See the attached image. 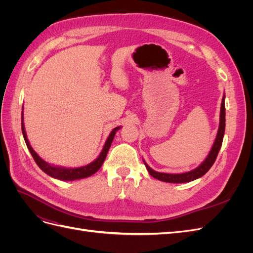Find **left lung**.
<instances>
[{"label":"left lung","mask_w":253,"mask_h":253,"mask_svg":"<svg viewBox=\"0 0 253 253\" xmlns=\"http://www.w3.org/2000/svg\"><path fill=\"white\" fill-rule=\"evenodd\" d=\"M225 116H226V112H225V94L223 96V99H221V105H220V115H219V126H218V131H217V135L215 141H214L211 151L207 156V158L204 160V162L198 166L197 168H195L194 170L189 171V172H185V173H180V174H169V173H160V172H156L150 168L148 166V164L144 162L143 163L145 165V168L149 171L150 175L153 176V177L162 180L165 182H173V183H182V182H189L195 180L197 178L202 177L207 172L210 170V168L213 166L214 162L217 157L218 152L220 150L221 143H223V138H224V134H225Z\"/></svg>","instance_id":"obj_1"}]
</instances>
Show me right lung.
I'll return each mask as SVG.
<instances>
[{"label":"right lung","mask_w":253,"mask_h":253,"mask_svg":"<svg viewBox=\"0 0 253 253\" xmlns=\"http://www.w3.org/2000/svg\"><path fill=\"white\" fill-rule=\"evenodd\" d=\"M119 128H120V126L115 127L111 132V134L108 137V139H106V141L104 143V147H103L101 153L99 154V156L94 160V162H91L90 164L84 166V167H80V168L57 167V166H52L50 164H47L46 162H44V160L39 155H38L37 153L34 151V149L32 148V145H30V143L27 139V136H26L24 122H23V112H22V133H23V137H24V140L26 142V145L30 152V154H32V156L34 157L38 167H39L44 173H46L47 175L51 176V177L56 178V179H60V180H70L71 181V180H76V179H82V178L88 177V176L95 174L101 168L104 159L106 157V154H108L111 144L113 142L114 136Z\"/></svg>","instance_id":"obj_1"}]
</instances>
